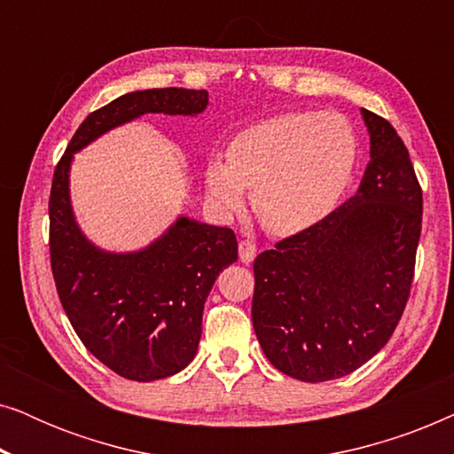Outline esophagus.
Wrapping results in <instances>:
<instances>
[{
  "label": "esophagus",
  "instance_id": "1",
  "mask_svg": "<svg viewBox=\"0 0 454 454\" xmlns=\"http://www.w3.org/2000/svg\"><path fill=\"white\" fill-rule=\"evenodd\" d=\"M256 244H254V241H250V239H241L239 241V260L244 264H250L254 258H256Z\"/></svg>",
  "mask_w": 454,
  "mask_h": 454
}]
</instances>
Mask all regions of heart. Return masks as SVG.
Wrapping results in <instances>:
<instances>
[{"label":"heart","mask_w":454,"mask_h":454,"mask_svg":"<svg viewBox=\"0 0 454 454\" xmlns=\"http://www.w3.org/2000/svg\"><path fill=\"white\" fill-rule=\"evenodd\" d=\"M356 160L357 138L343 115L291 111L235 136L227 160L208 163L207 190L223 215H233L252 188L262 225L275 235H294L337 207Z\"/></svg>","instance_id":"obj_1"}]
</instances>
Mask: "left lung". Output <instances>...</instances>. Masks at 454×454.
<instances>
[{
    "label": "left lung",
    "mask_w": 454,
    "mask_h": 454,
    "mask_svg": "<svg viewBox=\"0 0 454 454\" xmlns=\"http://www.w3.org/2000/svg\"><path fill=\"white\" fill-rule=\"evenodd\" d=\"M370 163L337 210L254 260L264 356L303 382L351 374L399 325L421 233V188L396 129L362 109Z\"/></svg>",
    "instance_id": "obj_1"
}]
</instances>
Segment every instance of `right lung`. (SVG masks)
Instances as JSON below:
<instances>
[{
	"instance_id": "1",
	"label": "right lung",
	"mask_w": 454,
	"mask_h": 454,
	"mask_svg": "<svg viewBox=\"0 0 454 454\" xmlns=\"http://www.w3.org/2000/svg\"><path fill=\"white\" fill-rule=\"evenodd\" d=\"M207 105V90L128 92L80 123L55 167L49 252L59 301L86 349L128 380H160L194 359L204 301L219 272L238 260V239L231 229L182 215L142 250H103L86 238L74 216V154L146 114L200 115Z\"/></svg>"
}]
</instances>
